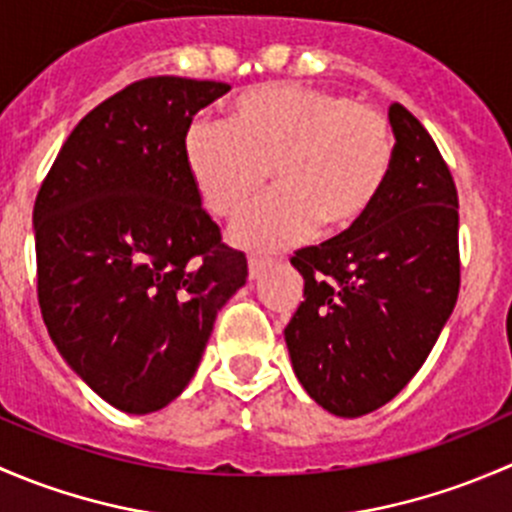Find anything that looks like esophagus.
Listing matches in <instances>:
<instances>
[{"mask_svg": "<svg viewBox=\"0 0 512 512\" xmlns=\"http://www.w3.org/2000/svg\"><path fill=\"white\" fill-rule=\"evenodd\" d=\"M267 265H270V260H265V257L250 255V260H247V275H250V280H260V275L267 270Z\"/></svg>", "mask_w": 512, "mask_h": 512, "instance_id": "esophagus-1", "label": "esophagus"}]
</instances>
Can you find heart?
Segmentation results:
<instances>
[{
	"label": "heart",
	"instance_id": "obj_1",
	"mask_svg": "<svg viewBox=\"0 0 512 512\" xmlns=\"http://www.w3.org/2000/svg\"><path fill=\"white\" fill-rule=\"evenodd\" d=\"M183 160L200 203L213 218L240 213L232 240L255 250H282L322 230L339 235L366 218L394 160V133L379 108L344 94L299 84H265L227 108L225 126L193 121Z\"/></svg>",
	"mask_w": 512,
	"mask_h": 512
}]
</instances>
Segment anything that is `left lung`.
Returning <instances> with one entry per match:
<instances>
[{
  "label": "left lung",
  "mask_w": 512,
  "mask_h": 512,
  "mask_svg": "<svg viewBox=\"0 0 512 512\" xmlns=\"http://www.w3.org/2000/svg\"><path fill=\"white\" fill-rule=\"evenodd\" d=\"M396 146L374 208L352 230L302 247L304 302L285 327L294 374L329 414L389 404L421 369L461 287L458 193L431 133L389 106Z\"/></svg>",
  "instance_id": "1"
}]
</instances>
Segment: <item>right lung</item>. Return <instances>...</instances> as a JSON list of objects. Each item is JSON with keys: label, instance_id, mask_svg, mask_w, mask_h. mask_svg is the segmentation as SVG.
<instances>
[{"label": "right lung", "instance_id": "obj_1", "mask_svg": "<svg viewBox=\"0 0 512 512\" xmlns=\"http://www.w3.org/2000/svg\"><path fill=\"white\" fill-rule=\"evenodd\" d=\"M223 81L148 76L98 103L61 146L34 203L36 297L49 337L126 414L193 379L247 257L200 208L183 160L193 116Z\"/></svg>", "mask_w": 512, "mask_h": 512}]
</instances>
